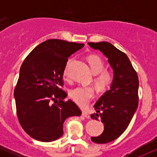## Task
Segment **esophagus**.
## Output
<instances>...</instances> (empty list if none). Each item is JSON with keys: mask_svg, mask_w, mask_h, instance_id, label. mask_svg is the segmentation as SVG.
I'll return each instance as SVG.
<instances>
[{"mask_svg": "<svg viewBox=\"0 0 157 157\" xmlns=\"http://www.w3.org/2000/svg\"><path fill=\"white\" fill-rule=\"evenodd\" d=\"M82 116H83V117H86V118H88V119L90 118L89 113H88L87 111H82Z\"/></svg>", "mask_w": 157, "mask_h": 157, "instance_id": "esophagus-1", "label": "esophagus"}]
</instances>
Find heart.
Wrapping results in <instances>:
<instances>
[{"instance_id":"b5f03b06","label":"heart","mask_w":157,"mask_h":157,"mask_svg":"<svg viewBox=\"0 0 157 157\" xmlns=\"http://www.w3.org/2000/svg\"><path fill=\"white\" fill-rule=\"evenodd\" d=\"M71 59L68 60L64 68V75L67 76L68 66L71 62ZM88 62L91 71L95 74L94 82L97 88L100 91H105L112 82L113 75L108 70H103L104 63L100 57L91 55L88 57ZM70 96L78 105L85 106L94 96V90L91 86H79L70 91Z\"/></svg>"}]
</instances>
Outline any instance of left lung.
Instances as JSON below:
<instances>
[{"mask_svg": "<svg viewBox=\"0 0 157 157\" xmlns=\"http://www.w3.org/2000/svg\"><path fill=\"white\" fill-rule=\"evenodd\" d=\"M94 49L100 50L108 58L113 71L112 83L109 91L95 103L96 113L91 115L93 120L104 124L102 134L91 137L95 143L105 144L116 140L126 130L138 107L139 80L130 60L109 42L89 43Z\"/></svg>", "mask_w": 157, "mask_h": 157, "instance_id": "obj_1", "label": "left lung"}]
</instances>
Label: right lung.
<instances>
[{"label":"right lung","mask_w":157,"mask_h":157,"mask_svg":"<svg viewBox=\"0 0 157 157\" xmlns=\"http://www.w3.org/2000/svg\"><path fill=\"white\" fill-rule=\"evenodd\" d=\"M82 44L50 39L36 46L23 61L14 91L19 122L26 134L41 142H52L63 134V122L80 116L72 100L64 101V68L68 57Z\"/></svg>","instance_id":"obj_1"}]
</instances>
